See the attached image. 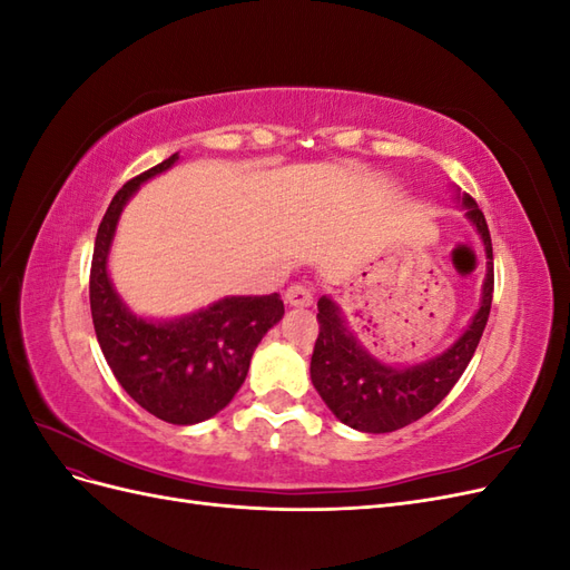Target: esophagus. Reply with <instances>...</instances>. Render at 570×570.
Segmentation results:
<instances>
[{"instance_id": "obj_1", "label": "esophagus", "mask_w": 570, "mask_h": 570, "mask_svg": "<svg viewBox=\"0 0 570 570\" xmlns=\"http://www.w3.org/2000/svg\"><path fill=\"white\" fill-rule=\"evenodd\" d=\"M285 302H287L289 306H299V308L312 306V304H314V292H312V287H306V285H302V283L289 285L287 292H285Z\"/></svg>"}]
</instances>
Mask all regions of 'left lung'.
<instances>
[{
    "mask_svg": "<svg viewBox=\"0 0 570 570\" xmlns=\"http://www.w3.org/2000/svg\"><path fill=\"white\" fill-rule=\"evenodd\" d=\"M469 218L485 243L488 278L482 304L465 331L444 354L413 368H392L375 361L344 325L333 299H318V337L312 354V383L335 416L364 433H392L433 411L463 375L485 331L494 292L492 239L488 220L471 195L461 197Z\"/></svg>",
    "mask_w": 570,
    "mask_h": 570,
    "instance_id": "8db88e82",
    "label": "left lung"
}]
</instances>
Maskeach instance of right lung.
Returning <instances> with one entry per match:
<instances>
[{"label": "right lung", "instance_id": "obj_1", "mask_svg": "<svg viewBox=\"0 0 570 570\" xmlns=\"http://www.w3.org/2000/svg\"><path fill=\"white\" fill-rule=\"evenodd\" d=\"M176 161L178 154L128 180L111 199L95 239L90 308L101 354L120 387L151 416L193 425L230 404L256 344L283 318L285 306L278 292L226 297L193 316L154 323L132 316L118 299L107 273L118 216L137 187Z\"/></svg>", "mask_w": 570, "mask_h": 570}]
</instances>
